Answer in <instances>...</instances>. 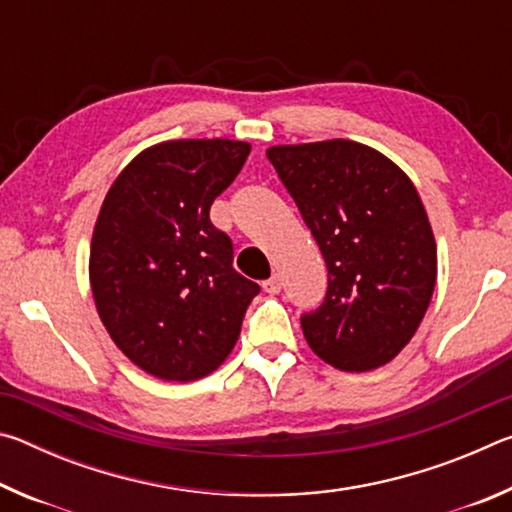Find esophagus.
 Wrapping results in <instances>:
<instances>
[{"label":"esophagus","instance_id":"1","mask_svg":"<svg viewBox=\"0 0 512 512\" xmlns=\"http://www.w3.org/2000/svg\"><path fill=\"white\" fill-rule=\"evenodd\" d=\"M262 287H264L266 293H280V289H282V277L275 273V275L271 277V280H266V282L262 284Z\"/></svg>","mask_w":512,"mask_h":512}]
</instances>
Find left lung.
<instances>
[{"label":"left lung","instance_id":"obj_1","mask_svg":"<svg viewBox=\"0 0 512 512\" xmlns=\"http://www.w3.org/2000/svg\"><path fill=\"white\" fill-rule=\"evenodd\" d=\"M266 158L325 257L323 305L300 316L309 348L345 372L384 366L436 287V241L413 183L350 140L273 146Z\"/></svg>","mask_w":512,"mask_h":512}]
</instances>
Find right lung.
I'll list each match as a JSON object with an SVG mask.
<instances>
[{"label": "right lung", "mask_w": 512, "mask_h": 512, "mask_svg": "<svg viewBox=\"0 0 512 512\" xmlns=\"http://www.w3.org/2000/svg\"><path fill=\"white\" fill-rule=\"evenodd\" d=\"M250 144L176 140L119 173L90 248L97 311L117 348L164 381L210 375L239 339L259 284L232 268V239L210 207Z\"/></svg>", "instance_id": "right-lung-1"}]
</instances>
